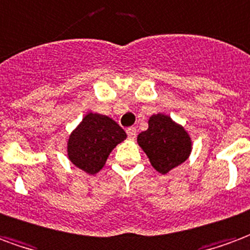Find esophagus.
Here are the masks:
<instances>
[{
  "label": "esophagus",
  "mask_w": 250,
  "mask_h": 250,
  "mask_svg": "<svg viewBox=\"0 0 250 250\" xmlns=\"http://www.w3.org/2000/svg\"><path fill=\"white\" fill-rule=\"evenodd\" d=\"M126 134L127 137L129 138H136V136H137V129L136 127H127L126 129Z\"/></svg>",
  "instance_id": "obj_1"
}]
</instances>
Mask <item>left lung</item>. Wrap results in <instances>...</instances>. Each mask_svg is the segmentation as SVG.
Listing matches in <instances>:
<instances>
[{
  "label": "left lung",
  "mask_w": 250,
  "mask_h": 250,
  "mask_svg": "<svg viewBox=\"0 0 250 250\" xmlns=\"http://www.w3.org/2000/svg\"><path fill=\"white\" fill-rule=\"evenodd\" d=\"M147 129L137 136V143L146 153L152 167L161 174L185 163L192 152V138L167 114H153Z\"/></svg>",
  "instance_id": "1"
}]
</instances>
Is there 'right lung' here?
Here are the masks:
<instances>
[{
  "mask_svg": "<svg viewBox=\"0 0 250 250\" xmlns=\"http://www.w3.org/2000/svg\"><path fill=\"white\" fill-rule=\"evenodd\" d=\"M125 138V130L112 118L89 112L67 137V158L87 174H96Z\"/></svg>",
  "mask_w": 250,
  "mask_h": 250,
  "instance_id": "right-lung-1",
  "label": "right lung"
}]
</instances>
